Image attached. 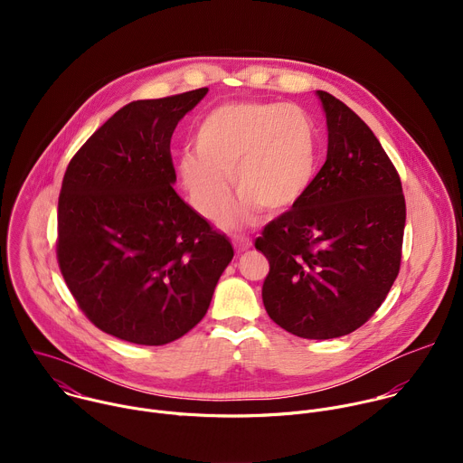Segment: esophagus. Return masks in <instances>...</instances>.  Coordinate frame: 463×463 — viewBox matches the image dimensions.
Returning a JSON list of instances; mask_svg holds the SVG:
<instances>
[{"mask_svg": "<svg viewBox=\"0 0 463 463\" xmlns=\"http://www.w3.org/2000/svg\"><path fill=\"white\" fill-rule=\"evenodd\" d=\"M232 243H234V249H236L238 254H241V252H245L252 247V241L247 236H234Z\"/></svg>", "mask_w": 463, "mask_h": 463, "instance_id": "1", "label": "esophagus"}]
</instances>
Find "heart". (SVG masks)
I'll return each instance as SVG.
<instances>
[{"label": "heart", "mask_w": 463, "mask_h": 463, "mask_svg": "<svg viewBox=\"0 0 463 463\" xmlns=\"http://www.w3.org/2000/svg\"><path fill=\"white\" fill-rule=\"evenodd\" d=\"M317 170V136L309 117L293 104L231 102L214 108L197 126L195 152L181 156L177 174L190 205L218 220L232 200L234 179L240 205L227 216L236 227L258 209L284 213L298 203Z\"/></svg>", "instance_id": "b5f03b06"}]
</instances>
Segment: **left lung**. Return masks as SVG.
Here are the masks:
<instances>
[{
	"instance_id": "obj_1",
	"label": "left lung",
	"mask_w": 463,
	"mask_h": 463,
	"mask_svg": "<svg viewBox=\"0 0 463 463\" xmlns=\"http://www.w3.org/2000/svg\"><path fill=\"white\" fill-rule=\"evenodd\" d=\"M327 156L302 200L269 222L254 247L269 260L261 300L302 339H335L384 302L402 266L407 220L398 170L345 102L317 91Z\"/></svg>"
}]
</instances>
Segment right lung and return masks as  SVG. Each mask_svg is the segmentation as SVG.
<instances>
[{"label": "right lung", "instance_id": "obj_1", "mask_svg": "<svg viewBox=\"0 0 463 463\" xmlns=\"http://www.w3.org/2000/svg\"><path fill=\"white\" fill-rule=\"evenodd\" d=\"M207 91L126 104L65 170L58 268L82 313L117 339L161 346L183 337L234 256L172 186V134Z\"/></svg>", "mask_w": 463, "mask_h": 463}]
</instances>
